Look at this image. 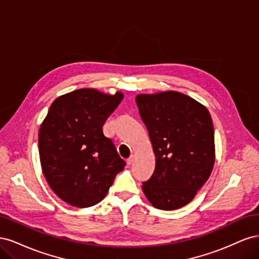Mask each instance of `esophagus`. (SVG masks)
Returning a JSON list of instances; mask_svg holds the SVG:
<instances>
[{"label":"esophagus","instance_id":"34e87169","mask_svg":"<svg viewBox=\"0 0 259 259\" xmlns=\"http://www.w3.org/2000/svg\"><path fill=\"white\" fill-rule=\"evenodd\" d=\"M133 161H134V156H133V155H131V156H130V158L127 159V164H128V165H131V164L133 163Z\"/></svg>","mask_w":259,"mask_h":259}]
</instances>
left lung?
Segmentation results:
<instances>
[{
	"label": "left lung",
	"mask_w": 259,
	"mask_h": 259,
	"mask_svg": "<svg viewBox=\"0 0 259 259\" xmlns=\"http://www.w3.org/2000/svg\"><path fill=\"white\" fill-rule=\"evenodd\" d=\"M155 154L153 175L143 183L151 204L164 210L187 205L213 170L214 126L205 106L175 91L136 96Z\"/></svg>",
	"instance_id": "obj_1"
}]
</instances>
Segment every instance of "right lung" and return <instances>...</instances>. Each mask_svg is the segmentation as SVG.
Segmentation results:
<instances>
[{
    "mask_svg": "<svg viewBox=\"0 0 259 259\" xmlns=\"http://www.w3.org/2000/svg\"><path fill=\"white\" fill-rule=\"evenodd\" d=\"M123 99L80 89L54 100L38 132L42 171L51 189L68 204L90 207L103 200L125 162L103 126Z\"/></svg>",
    "mask_w": 259,
    "mask_h": 259,
    "instance_id": "obj_1",
    "label": "right lung"
}]
</instances>
